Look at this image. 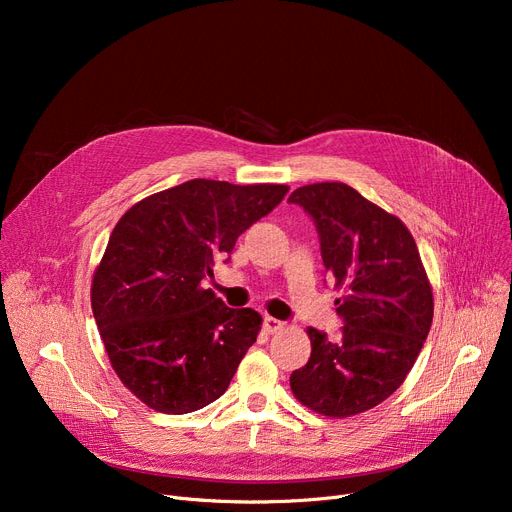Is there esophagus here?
Listing matches in <instances>:
<instances>
[{
    "mask_svg": "<svg viewBox=\"0 0 512 512\" xmlns=\"http://www.w3.org/2000/svg\"><path fill=\"white\" fill-rule=\"evenodd\" d=\"M263 328H265V332H267V334H276V332L284 330V321H280V319H276V317H270V315H267V317L263 319Z\"/></svg>",
    "mask_w": 512,
    "mask_h": 512,
    "instance_id": "34e87169",
    "label": "esophagus"
}]
</instances>
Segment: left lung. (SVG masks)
Masks as SVG:
<instances>
[{
    "label": "left lung",
    "mask_w": 512,
    "mask_h": 512,
    "mask_svg": "<svg viewBox=\"0 0 512 512\" xmlns=\"http://www.w3.org/2000/svg\"><path fill=\"white\" fill-rule=\"evenodd\" d=\"M315 220L334 278L342 336L307 328L311 357L292 371L303 407L332 419L378 407L405 382L434 319V292L409 228L344 182H315L288 197Z\"/></svg>",
    "instance_id": "left-lung-1"
}]
</instances>
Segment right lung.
Listing matches in <instances>:
<instances>
[{"instance_id": "right-lung-1", "label": "right lung", "mask_w": 512, "mask_h": 512, "mask_svg": "<svg viewBox=\"0 0 512 512\" xmlns=\"http://www.w3.org/2000/svg\"><path fill=\"white\" fill-rule=\"evenodd\" d=\"M286 193V184L195 178L134 203L116 224L91 307L112 369L149 409L191 413L230 386L263 319L226 307L201 282Z\"/></svg>"}]
</instances>
